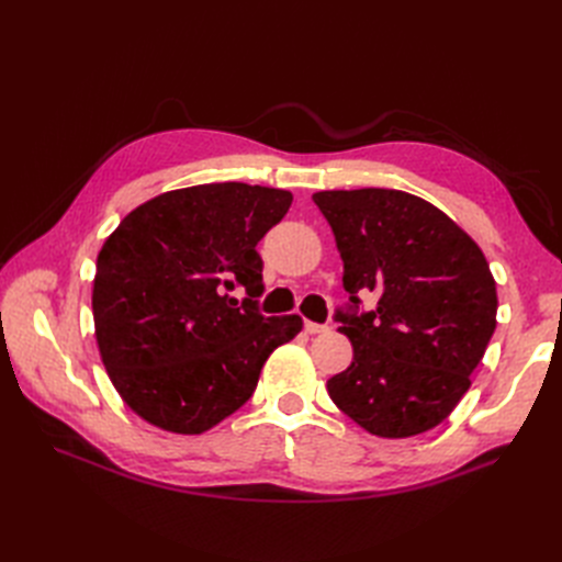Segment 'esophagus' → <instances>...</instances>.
Returning a JSON list of instances; mask_svg holds the SVG:
<instances>
[{
	"instance_id": "esophagus-1",
	"label": "esophagus",
	"mask_w": 562,
	"mask_h": 562,
	"mask_svg": "<svg viewBox=\"0 0 562 562\" xmlns=\"http://www.w3.org/2000/svg\"><path fill=\"white\" fill-rule=\"evenodd\" d=\"M304 330H307L310 335H318V333H328L330 328L323 326V323H314V321H307L304 323Z\"/></svg>"
}]
</instances>
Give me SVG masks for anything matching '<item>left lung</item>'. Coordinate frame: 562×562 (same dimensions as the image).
I'll return each mask as SVG.
<instances>
[{
    "label": "left lung",
    "mask_w": 562,
    "mask_h": 562,
    "mask_svg": "<svg viewBox=\"0 0 562 562\" xmlns=\"http://www.w3.org/2000/svg\"><path fill=\"white\" fill-rule=\"evenodd\" d=\"M345 262L339 333L353 361L328 380L333 403L366 431L407 438L438 427L471 386L497 326L483 250L452 220L401 190L316 192ZM379 307L359 313V292Z\"/></svg>",
    "instance_id": "obj_1"
}]
</instances>
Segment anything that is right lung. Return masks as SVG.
<instances>
[{"label":"right lung","instance_id":"1","mask_svg":"<svg viewBox=\"0 0 562 562\" xmlns=\"http://www.w3.org/2000/svg\"><path fill=\"white\" fill-rule=\"evenodd\" d=\"M293 194L246 182L184 187L131 211L98 252L95 339L135 415L203 434L252 396L269 353L302 318L265 316L262 236ZM234 286L249 295L239 303Z\"/></svg>","mask_w":562,"mask_h":562}]
</instances>
